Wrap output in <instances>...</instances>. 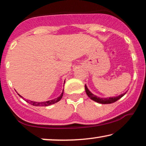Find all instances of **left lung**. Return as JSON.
<instances>
[{"mask_svg":"<svg viewBox=\"0 0 146 146\" xmlns=\"http://www.w3.org/2000/svg\"><path fill=\"white\" fill-rule=\"evenodd\" d=\"M85 90H86V94L88 95V96L91 99H92L93 101H96L97 103H101V104H111V103H115V101H117L119 100V99H120L122 97H123L124 95L126 94V92L124 93V94L119 95V96L117 97H110V98H99V97L95 96L94 94H93L92 92H90V90H88V88L86 85H85Z\"/></svg>","mask_w":146,"mask_h":146,"instance_id":"8db88e82","label":"left lung"}]
</instances>
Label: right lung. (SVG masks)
<instances>
[{
  "instance_id": "add662e5",
  "label": "right lung",
  "mask_w": 146,
  "mask_h": 146,
  "mask_svg": "<svg viewBox=\"0 0 146 146\" xmlns=\"http://www.w3.org/2000/svg\"><path fill=\"white\" fill-rule=\"evenodd\" d=\"M65 83V80H64V84ZM63 92H64V89H63L62 90V94H60V96L58 97V98H56L55 99H51V100H48L47 101H44V102H37V101H30V100H27V99H24L23 98L22 96H21L20 94L19 95V96L21 97L23 99H24L25 101H26L27 103H29V104L31 105H33V106H36V107H46V106H48V105H51L52 104H54V103L58 102L61 99H62V96H63Z\"/></svg>"
}]
</instances>
